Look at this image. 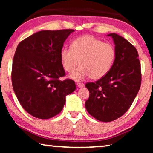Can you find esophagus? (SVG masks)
Listing matches in <instances>:
<instances>
[{"mask_svg":"<svg viewBox=\"0 0 153 153\" xmlns=\"http://www.w3.org/2000/svg\"><path fill=\"white\" fill-rule=\"evenodd\" d=\"M84 84L83 83H77V86L79 88H82L84 87Z\"/></svg>","mask_w":153,"mask_h":153,"instance_id":"34e87169","label":"esophagus"}]
</instances>
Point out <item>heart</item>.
Listing matches in <instances>:
<instances>
[{"instance_id":"1","label":"heart","mask_w":153,"mask_h":153,"mask_svg":"<svg viewBox=\"0 0 153 153\" xmlns=\"http://www.w3.org/2000/svg\"><path fill=\"white\" fill-rule=\"evenodd\" d=\"M60 62L67 72L75 81H83L91 77L100 79L111 68L116 58V49L112 44L104 42L91 35H83L75 39L72 47H63L60 53Z\"/></svg>"}]
</instances>
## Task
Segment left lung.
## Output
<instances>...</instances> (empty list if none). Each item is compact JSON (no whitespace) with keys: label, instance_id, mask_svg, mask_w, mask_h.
I'll use <instances>...</instances> for the list:
<instances>
[{"label":"left lung","instance_id":"1","mask_svg":"<svg viewBox=\"0 0 153 153\" xmlns=\"http://www.w3.org/2000/svg\"><path fill=\"white\" fill-rule=\"evenodd\" d=\"M115 45L116 58L105 76L85 87L90 95L85 106L92 116L111 122L122 116L134 100L141 82V66L136 48L124 37L110 33Z\"/></svg>","mask_w":153,"mask_h":153}]
</instances>
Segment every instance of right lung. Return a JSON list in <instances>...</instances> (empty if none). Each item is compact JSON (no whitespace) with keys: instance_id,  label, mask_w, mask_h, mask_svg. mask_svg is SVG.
<instances>
[{"instance_id":"add662e5","label":"right lung","mask_w":153,"mask_h":153,"mask_svg":"<svg viewBox=\"0 0 153 153\" xmlns=\"http://www.w3.org/2000/svg\"><path fill=\"white\" fill-rule=\"evenodd\" d=\"M74 30H42L21 42L12 70L14 93L28 114L49 119L61 111L65 97L76 90L74 81H60L65 73L60 62L63 43Z\"/></svg>"}]
</instances>
